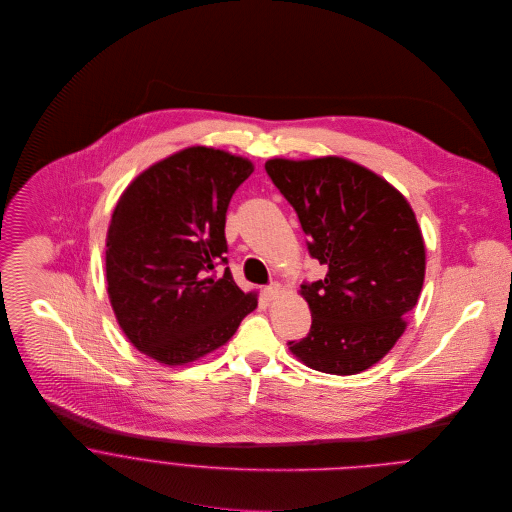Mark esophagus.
Segmentation results:
<instances>
[{"instance_id":"1","label":"esophagus","mask_w":512,"mask_h":512,"mask_svg":"<svg viewBox=\"0 0 512 512\" xmlns=\"http://www.w3.org/2000/svg\"><path fill=\"white\" fill-rule=\"evenodd\" d=\"M282 292H284V290H282L280 284H270V286L264 290L268 299H278V297L282 295Z\"/></svg>"}]
</instances>
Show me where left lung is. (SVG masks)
<instances>
[{"mask_svg":"<svg viewBox=\"0 0 512 512\" xmlns=\"http://www.w3.org/2000/svg\"><path fill=\"white\" fill-rule=\"evenodd\" d=\"M329 270L301 286L311 331L290 351L327 374H359L384 359L406 331L424 286L426 244L406 197L363 165L339 157L266 161Z\"/></svg>","mask_w":512,"mask_h":512,"instance_id":"left-lung-1","label":"left lung"}]
</instances>
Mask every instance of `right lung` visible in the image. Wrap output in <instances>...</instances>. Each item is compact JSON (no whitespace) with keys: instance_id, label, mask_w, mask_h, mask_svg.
<instances>
[{"instance_id":"1","label":"right lung","mask_w":512,"mask_h":512,"mask_svg":"<svg viewBox=\"0 0 512 512\" xmlns=\"http://www.w3.org/2000/svg\"><path fill=\"white\" fill-rule=\"evenodd\" d=\"M250 159L191 146L149 165L118 199L106 234V284L116 321L149 359L189 365L217 351L258 307L226 268V209Z\"/></svg>"}]
</instances>
